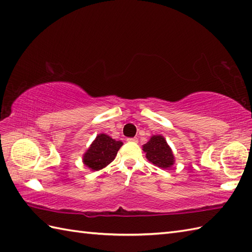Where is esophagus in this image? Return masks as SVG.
I'll return each mask as SVG.
<instances>
[{"label": "esophagus", "mask_w": 252, "mask_h": 252, "mask_svg": "<svg viewBox=\"0 0 252 252\" xmlns=\"http://www.w3.org/2000/svg\"><path fill=\"white\" fill-rule=\"evenodd\" d=\"M127 142H133V143H137L138 142V140L136 137H130V138H127L126 140Z\"/></svg>", "instance_id": "esophagus-1"}]
</instances>
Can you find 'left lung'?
Instances as JSON below:
<instances>
[{
    "label": "left lung",
    "mask_w": 252,
    "mask_h": 252,
    "mask_svg": "<svg viewBox=\"0 0 252 252\" xmlns=\"http://www.w3.org/2000/svg\"><path fill=\"white\" fill-rule=\"evenodd\" d=\"M143 151L146 153L148 161L161 169L171 168L174 164L172 149L161 135H154L143 145Z\"/></svg>",
    "instance_id": "8db88e82"
}]
</instances>
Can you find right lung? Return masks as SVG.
Wrapping results in <instances>:
<instances>
[{
	"label": "right lung",
	"mask_w": 252,
	"mask_h": 252,
	"mask_svg": "<svg viewBox=\"0 0 252 252\" xmlns=\"http://www.w3.org/2000/svg\"><path fill=\"white\" fill-rule=\"evenodd\" d=\"M122 144L121 141H116L104 133L97 135L83 155V163L93 171L105 168L115 159Z\"/></svg>",
	"instance_id": "right-lung-1"
}]
</instances>
